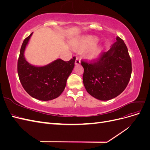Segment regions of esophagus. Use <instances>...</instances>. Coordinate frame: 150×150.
<instances>
[{
  "label": "esophagus",
  "instance_id": "1",
  "mask_svg": "<svg viewBox=\"0 0 150 150\" xmlns=\"http://www.w3.org/2000/svg\"><path fill=\"white\" fill-rule=\"evenodd\" d=\"M81 64V61L79 57H76V61H75V64L76 65H79Z\"/></svg>",
  "mask_w": 150,
  "mask_h": 150
}]
</instances>
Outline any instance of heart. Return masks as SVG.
<instances>
[{"label": "heart", "instance_id": "heart-1", "mask_svg": "<svg viewBox=\"0 0 150 150\" xmlns=\"http://www.w3.org/2000/svg\"><path fill=\"white\" fill-rule=\"evenodd\" d=\"M98 42V38L96 36L88 35L84 37L77 42L75 45L74 48L79 51H84L88 50L93 47L88 53V58L90 59H94L97 58L101 52V49L98 46H93Z\"/></svg>", "mask_w": 150, "mask_h": 150}]
</instances>
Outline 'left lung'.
I'll use <instances>...</instances> for the list:
<instances>
[{
	"mask_svg": "<svg viewBox=\"0 0 150 150\" xmlns=\"http://www.w3.org/2000/svg\"><path fill=\"white\" fill-rule=\"evenodd\" d=\"M83 83L87 92L99 100L107 101L120 95L131 78V60L123 40L118 36L107 52L96 60H81Z\"/></svg>",
	"mask_w": 150,
	"mask_h": 150,
	"instance_id": "left-lung-1",
	"label": "left lung"
}]
</instances>
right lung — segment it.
Listing matches in <instances>:
<instances>
[{
	"label": "right lung",
	"mask_w": 150,
	"mask_h": 150,
	"mask_svg": "<svg viewBox=\"0 0 150 150\" xmlns=\"http://www.w3.org/2000/svg\"><path fill=\"white\" fill-rule=\"evenodd\" d=\"M31 33L22 44L17 61V72L21 83L30 96L41 101L59 97L64 90L66 81L74 67L76 57L69 61L57 59L42 67L32 66L24 56Z\"/></svg>",
	"instance_id": "add662e5"
}]
</instances>
